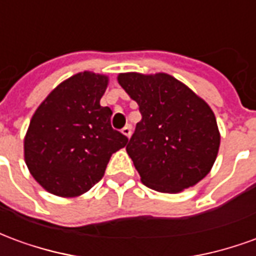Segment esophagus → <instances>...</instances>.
<instances>
[{
    "instance_id": "esophagus-1",
    "label": "esophagus",
    "mask_w": 256,
    "mask_h": 256,
    "mask_svg": "<svg viewBox=\"0 0 256 256\" xmlns=\"http://www.w3.org/2000/svg\"><path fill=\"white\" fill-rule=\"evenodd\" d=\"M122 133L124 134L126 137H130V136H132V124H126V126L122 128Z\"/></svg>"
}]
</instances>
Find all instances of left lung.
<instances>
[{"instance_id":"1","label":"left lung","mask_w":256,"mask_h":256,"mask_svg":"<svg viewBox=\"0 0 256 256\" xmlns=\"http://www.w3.org/2000/svg\"><path fill=\"white\" fill-rule=\"evenodd\" d=\"M118 80L142 116L126 150L145 186L177 193L203 180L220 140L208 104L167 74L128 72Z\"/></svg>"}]
</instances>
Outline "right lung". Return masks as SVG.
<instances>
[{
	"mask_svg": "<svg viewBox=\"0 0 256 256\" xmlns=\"http://www.w3.org/2000/svg\"><path fill=\"white\" fill-rule=\"evenodd\" d=\"M106 75L79 72L60 84L34 114L24 138L31 176L48 192L74 198L104 177L112 154L128 138L111 126L112 111L100 100Z\"/></svg>",
	"mask_w": 256,
	"mask_h": 256,
	"instance_id": "right-lung-1",
	"label": "right lung"
}]
</instances>
